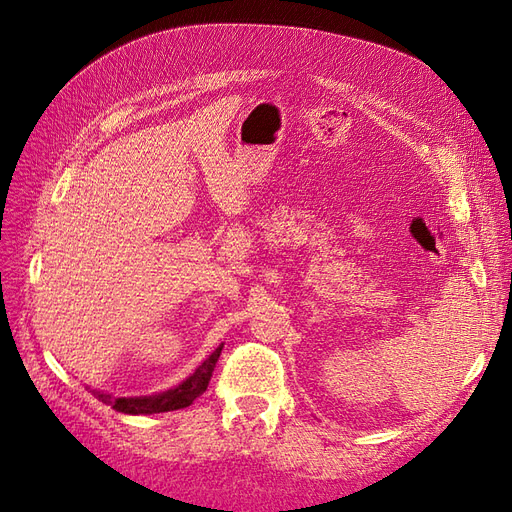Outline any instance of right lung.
Listing matches in <instances>:
<instances>
[{
  "instance_id": "1",
  "label": "right lung",
  "mask_w": 512,
  "mask_h": 512,
  "mask_svg": "<svg viewBox=\"0 0 512 512\" xmlns=\"http://www.w3.org/2000/svg\"><path fill=\"white\" fill-rule=\"evenodd\" d=\"M222 354V346L211 352L209 359L198 365L192 376L185 378L175 389H168L158 395H145V397H113L102 391H91L94 397H98L102 404L111 406L117 412L123 414H158V412H170V410H181L194 404V399L203 395L209 386L213 367L218 363Z\"/></svg>"
}]
</instances>
